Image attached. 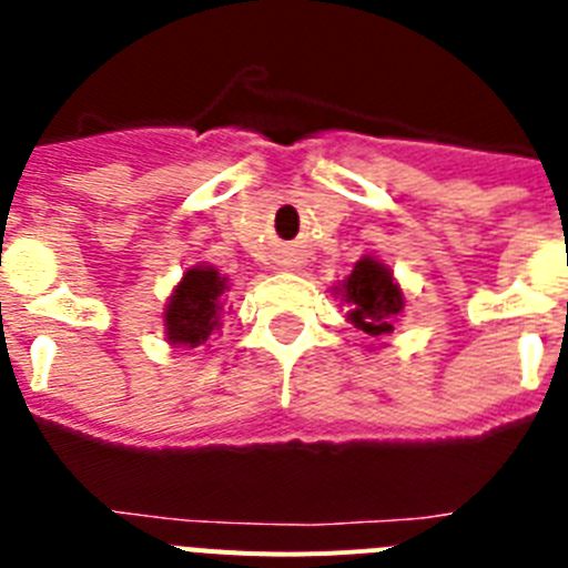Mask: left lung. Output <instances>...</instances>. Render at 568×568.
I'll use <instances>...</instances> for the list:
<instances>
[{
	"instance_id": "obj_1",
	"label": "left lung",
	"mask_w": 568,
	"mask_h": 568,
	"mask_svg": "<svg viewBox=\"0 0 568 568\" xmlns=\"http://www.w3.org/2000/svg\"><path fill=\"white\" fill-rule=\"evenodd\" d=\"M344 298L349 304V321L366 335L393 333V318L404 310V295L395 287L393 273L375 258H361L344 281Z\"/></svg>"
}]
</instances>
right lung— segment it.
Masks as SVG:
<instances>
[{"label": "right lung", "instance_id": "add662e5", "mask_svg": "<svg viewBox=\"0 0 568 568\" xmlns=\"http://www.w3.org/2000/svg\"><path fill=\"white\" fill-rule=\"evenodd\" d=\"M224 290H227V278H222L219 270H187L164 313L170 344L199 346L210 338L213 329L222 327Z\"/></svg>", "mask_w": 568, "mask_h": 568}]
</instances>
